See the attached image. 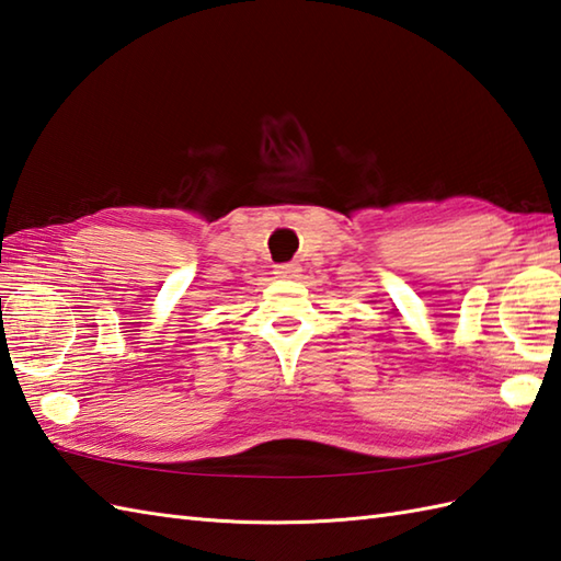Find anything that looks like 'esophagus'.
Wrapping results in <instances>:
<instances>
[{"instance_id": "34e87169", "label": "esophagus", "mask_w": 561, "mask_h": 561, "mask_svg": "<svg viewBox=\"0 0 561 561\" xmlns=\"http://www.w3.org/2000/svg\"><path fill=\"white\" fill-rule=\"evenodd\" d=\"M273 273H276L278 278H297V276H300V266H297V264H280V266H276V271H273Z\"/></svg>"}]
</instances>
